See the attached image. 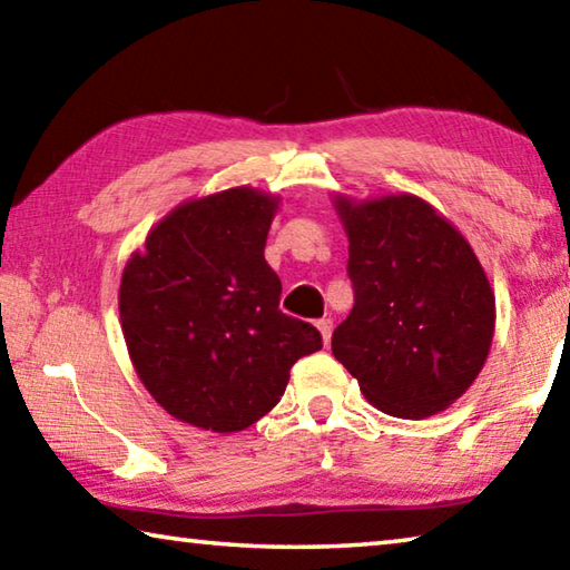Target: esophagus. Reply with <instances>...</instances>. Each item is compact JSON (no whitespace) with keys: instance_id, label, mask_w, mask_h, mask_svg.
<instances>
[{"instance_id":"obj_1","label":"esophagus","mask_w":570,"mask_h":570,"mask_svg":"<svg viewBox=\"0 0 570 570\" xmlns=\"http://www.w3.org/2000/svg\"><path fill=\"white\" fill-rule=\"evenodd\" d=\"M316 330H320V334H322V342H324V344H330V340H332V330H334L332 320H320V322H316Z\"/></svg>"}]
</instances>
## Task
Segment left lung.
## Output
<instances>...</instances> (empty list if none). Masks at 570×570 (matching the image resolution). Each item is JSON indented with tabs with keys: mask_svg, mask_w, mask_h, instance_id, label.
I'll return each instance as SVG.
<instances>
[{
	"mask_svg": "<svg viewBox=\"0 0 570 570\" xmlns=\"http://www.w3.org/2000/svg\"><path fill=\"white\" fill-rule=\"evenodd\" d=\"M332 204L354 286L334 356L382 412L424 420L448 410L475 382L495 332V294L475 250L412 193Z\"/></svg>",
	"mask_w": 570,
	"mask_h": 570,
	"instance_id": "left-lung-1",
	"label": "left lung"
}]
</instances>
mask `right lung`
Here are the masks:
<instances>
[{"label": "right lung", "mask_w": 570, "mask_h": 570, "mask_svg": "<svg viewBox=\"0 0 570 570\" xmlns=\"http://www.w3.org/2000/svg\"><path fill=\"white\" fill-rule=\"evenodd\" d=\"M278 196L236 186L158 220L120 278L130 362L163 410L240 432L276 407L296 360L322 350L312 324L278 308L264 248Z\"/></svg>", "instance_id": "1"}]
</instances>
